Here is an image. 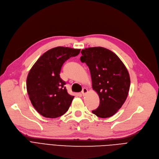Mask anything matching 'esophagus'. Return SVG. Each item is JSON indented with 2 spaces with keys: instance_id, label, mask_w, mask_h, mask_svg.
I'll return each instance as SVG.
<instances>
[{
  "instance_id": "34e87169",
  "label": "esophagus",
  "mask_w": 159,
  "mask_h": 159,
  "mask_svg": "<svg viewBox=\"0 0 159 159\" xmlns=\"http://www.w3.org/2000/svg\"><path fill=\"white\" fill-rule=\"evenodd\" d=\"M88 93L87 89H86V88H84L83 90H82V94H83V96H84L86 93Z\"/></svg>"
}]
</instances>
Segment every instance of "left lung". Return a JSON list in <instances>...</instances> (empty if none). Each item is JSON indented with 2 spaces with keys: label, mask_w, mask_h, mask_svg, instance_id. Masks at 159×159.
Wrapping results in <instances>:
<instances>
[{
  "label": "left lung",
  "mask_w": 159,
  "mask_h": 159,
  "mask_svg": "<svg viewBox=\"0 0 159 159\" xmlns=\"http://www.w3.org/2000/svg\"><path fill=\"white\" fill-rule=\"evenodd\" d=\"M80 61L89 67L92 89L99 98V107L92 113L100 118L115 115L124 104L130 86L125 66L115 53L103 47L81 51Z\"/></svg>",
  "instance_id": "obj_1"
}]
</instances>
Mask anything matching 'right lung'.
I'll return each instance as SVG.
<instances>
[{
    "label": "right lung",
    "instance_id": "1",
    "mask_svg": "<svg viewBox=\"0 0 159 159\" xmlns=\"http://www.w3.org/2000/svg\"><path fill=\"white\" fill-rule=\"evenodd\" d=\"M80 49L57 46L41 56L29 70L27 90L37 112L46 118H57L68 111L74 96L67 93L60 78L64 62L79 54Z\"/></svg>",
    "mask_w": 159,
    "mask_h": 159
}]
</instances>
